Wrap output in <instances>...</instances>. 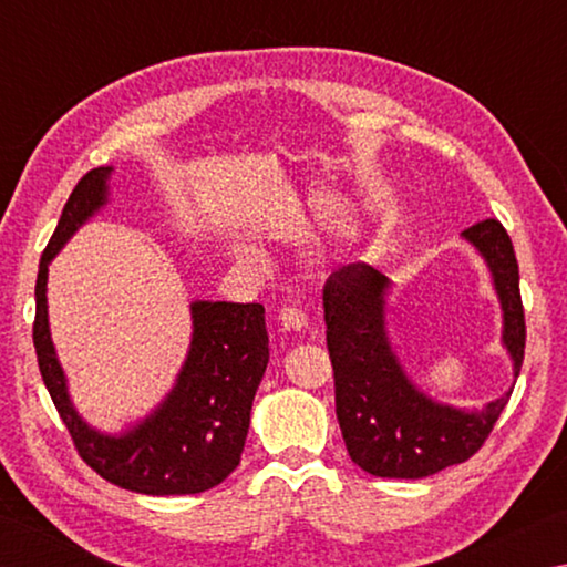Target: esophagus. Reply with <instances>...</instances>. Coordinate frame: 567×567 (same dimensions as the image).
<instances>
[{
	"mask_svg": "<svg viewBox=\"0 0 567 567\" xmlns=\"http://www.w3.org/2000/svg\"><path fill=\"white\" fill-rule=\"evenodd\" d=\"M280 322L285 330H302L307 324V312L297 305H285L280 310Z\"/></svg>",
	"mask_w": 567,
	"mask_h": 567,
	"instance_id": "esophagus-1",
	"label": "esophagus"
}]
</instances>
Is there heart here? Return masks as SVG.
<instances>
[{"label":"heart","mask_w":567,"mask_h":567,"mask_svg":"<svg viewBox=\"0 0 567 567\" xmlns=\"http://www.w3.org/2000/svg\"><path fill=\"white\" fill-rule=\"evenodd\" d=\"M237 255L243 257V260H249V262H255L257 260V249L252 247V245H237Z\"/></svg>","instance_id":"obj_1"}]
</instances>
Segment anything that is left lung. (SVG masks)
I'll list each match as a JSON object with an SVG mask.
<instances>
[{"instance_id": "left-lung-1", "label": "left lung", "mask_w": 567, "mask_h": 567, "mask_svg": "<svg viewBox=\"0 0 567 567\" xmlns=\"http://www.w3.org/2000/svg\"><path fill=\"white\" fill-rule=\"evenodd\" d=\"M460 237L491 270L503 310V348L513 362V385L485 408H453L412 382L390 342L392 280L385 272L368 262H350L324 282L334 412L352 463L375 477L417 480L465 463L491 435L520 375L525 315L511 237L497 219H483Z\"/></svg>"}]
</instances>
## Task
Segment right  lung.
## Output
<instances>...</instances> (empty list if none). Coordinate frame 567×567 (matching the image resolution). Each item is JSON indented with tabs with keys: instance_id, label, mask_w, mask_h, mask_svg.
<instances>
[{
	"instance_id": "1",
	"label": "right lung",
	"mask_w": 567,
	"mask_h": 567,
	"mask_svg": "<svg viewBox=\"0 0 567 567\" xmlns=\"http://www.w3.org/2000/svg\"><path fill=\"white\" fill-rule=\"evenodd\" d=\"M112 172L114 167H97L76 182L40 260L34 350L42 380L94 473L142 495L205 493L233 473L245 450L255 392L270 362L265 307L260 302H192L189 350L167 398L122 433L92 427L76 412L56 358L47 312V277L56 252L110 203Z\"/></svg>"
}]
</instances>
